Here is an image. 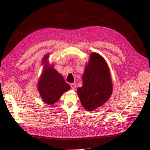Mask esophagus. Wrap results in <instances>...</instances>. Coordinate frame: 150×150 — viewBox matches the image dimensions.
Wrapping results in <instances>:
<instances>
[{
  "label": "esophagus",
  "mask_w": 150,
  "mask_h": 150,
  "mask_svg": "<svg viewBox=\"0 0 150 150\" xmlns=\"http://www.w3.org/2000/svg\"><path fill=\"white\" fill-rule=\"evenodd\" d=\"M71 88H72V90H75V89L76 88V83H71Z\"/></svg>",
  "instance_id": "34e87169"
}]
</instances>
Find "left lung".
I'll return each mask as SVG.
<instances>
[{"instance_id": "1", "label": "left lung", "mask_w": 150, "mask_h": 150, "mask_svg": "<svg viewBox=\"0 0 150 150\" xmlns=\"http://www.w3.org/2000/svg\"><path fill=\"white\" fill-rule=\"evenodd\" d=\"M83 85L77 94L83 108L93 111L110 97L113 85L109 67L104 59L92 53L82 76Z\"/></svg>"}]
</instances>
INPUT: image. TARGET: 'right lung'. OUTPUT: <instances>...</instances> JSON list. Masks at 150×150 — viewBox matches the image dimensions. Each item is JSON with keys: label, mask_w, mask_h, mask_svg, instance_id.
<instances>
[{"label": "right lung", "mask_w": 150, "mask_h": 150, "mask_svg": "<svg viewBox=\"0 0 150 150\" xmlns=\"http://www.w3.org/2000/svg\"><path fill=\"white\" fill-rule=\"evenodd\" d=\"M49 56L47 54L42 59L45 64L43 71L38 83V90L45 103L51 105L56 103L62 95L70 89L63 76L54 68L52 65L49 67Z\"/></svg>", "instance_id": "obj_1"}]
</instances>
